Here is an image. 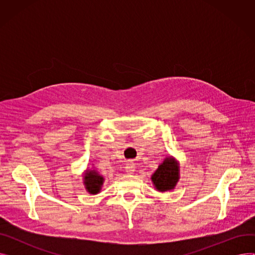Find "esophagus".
<instances>
[{
    "label": "esophagus",
    "mask_w": 255,
    "mask_h": 255,
    "mask_svg": "<svg viewBox=\"0 0 255 255\" xmlns=\"http://www.w3.org/2000/svg\"><path fill=\"white\" fill-rule=\"evenodd\" d=\"M125 170H126L127 173H130V175H131V173H133V172H134V170H135V163L133 162V161H128L126 163Z\"/></svg>",
    "instance_id": "1"
}]
</instances>
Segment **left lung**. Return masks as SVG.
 Returning <instances> with one entry per match:
<instances>
[{"instance_id": "left-lung-1", "label": "left lung", "mask_w": 255, "mask_h": 255, "mask_svg": "<svg viewBox=\"0 0 255 255\" xmlns=\"http://www.w3.org/2000/svg\"><path fill=\"white\" fill-rule=\"evenodd\" d=\"M179 180V166L171 158L165 159L152 176V181L159 191L173 189Z\"/></svg>"}]
</instances>
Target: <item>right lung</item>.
<instances>
[{
  "instance_id": "obj_1",
  "label": "right lung",
  "mask_w": 255,
  "mask_h": 255,
  "mask_svg": "<svg viewBox=\"0 0 255 255\" xmlns=\"http://www.w3.org/2000/svg\"><path fill=\"white\" fill-rule=\"evenodd\" d=\"M102 183L103 178L98 175L95 170L87 172V175L85 176V185L88 191L92 194H97L100 191Z\"/></svg>"
}]
</instances>
